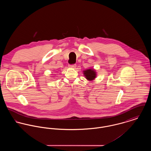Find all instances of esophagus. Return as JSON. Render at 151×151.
<instances>
[{
    "label": "esophagus",
    "mask_w": 151,
    "mask_h": 151,
    "mask_svg": "<svg viewBox=\"0 0 151 151\" xmlns=\"http://www.w3.org/2000/svg\"><path fill=\"white\" fill-rule=\"evenodd\" d=\"M68 67L70 68H75L76 67V65H68Z\"/></svg>",
    "instance_id": "esophagus-1"
}]
</instances>
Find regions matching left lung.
Instances as JSON below:
<instances>
[{"label": "left lung", "mask_w": 151, "mask_h": 151, "mask_svg": "<svg viewBox=\"0 0 151 151\" xmlns=\"http://www.w3.org/2000/svg\"><path fill=\"white\" fill-rule=\"evenodd\" d=\"M83 74L86 80L89 81H92L96 77V72L93 68H88L84 70Z\"/></svg>", "instance_id": "1"}]
</instances>
